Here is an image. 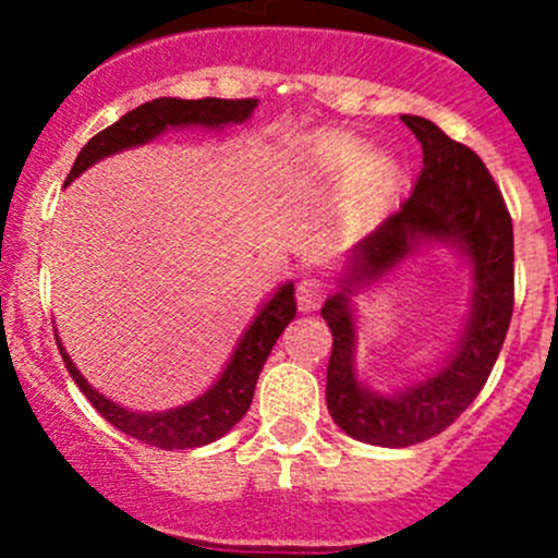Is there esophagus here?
Segmentation results:
<instances>
[{
    "instance_id": "obj_1",
    "label": "esophagus",
    "mask_w": 558,
    "mask_h": 558,
    "mask_svg": "<svg viewBox=\"0 0 558 558\" xmlns=\"http://www.w3.org/2000/svg\"><path fill=\"white\" fill-rule=\"evenodd\" d=\"M324 293H327V284L315 276H302L299 284H295V304L302 313H313V310L322 307Z\"/></svg>"
}]
</instances>
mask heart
Wrapping results in <instances>:
<instances>
[{
	"mask_svg": "<svg viewBox=\"0 0 558 558\" xmlns=\"http://www.w3.org/2000/svg\"><path fill=\"white\" fill-rule=\"evenodd\" d=\"M290 172L302 184L343 182L340 220L368 223L386 209L399 186V165L386 153H372L366 140L349 131H322L304 136L290 153Z\"/></svg>",
	"mask_w": 558,
	"mask_h": 558,
	"instance_id": "b5f03b06",
	"label": "heart"
}]
</instances>
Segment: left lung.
<instances>
[{
    "instance_id": "obj_1",
    "label": "left lung",
    "mask_w": 558,
    "mask_h": 558,
    "mask_svg": "<svg viewBox=\"0 0 558 558\" xmlns=\"http://www.w3.org/2000/svg\"><path fill=\"white\" fill-rule=\"evenodd\" d=\"M422 145L408 201L347 256L338 290L322 315L332 329L327 408L347 436L374 447H411L456 422L489 379L514 310V231L489 170L425 117L402 113ZM447 247L471 270V307L462 335L436 369L391 392L359 372V319L353 299L378 287L413 255Z\"/></svg>"
}]
</instances>
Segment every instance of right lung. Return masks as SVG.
<instances>
[{
  "label": "right lung",
  "mask_w": 558,
  "mask_h": 558,
  "mask_svg": "<svg viewBox=\"0 0 558 558\" xmlns=\"http://www.w3.org/2000/svg\"><path fill=\"white\" fill-rule=\"evenodd\" d=\"M256 102L259 100H218V97H204V100L159 97V100L145 102V106L128 111L125 117H120L113 125H108L106 131H100L83 145L66 175V186L81 179L83 172L88 167H95L97 161L117 156L122 150H131V147L147 145V142L159 140L161 133L175 131V128L223 131V128L231 125H243L245 120H251ZM293 318V282L288 279L259 304L254 322L240 335L234 352L229 354L218 379L195 399H190L184 405L167 408V411H131V408L108 399L72 363L58 332L56 340L72 379L106 422H111L125 436L140 438L142 445L159 447V450H192V447L218 441L248 413L256 379H259L265 360H268L274 343Z\"/></svg>",
  "instance_id": "add662e5"
}]
</instances>
